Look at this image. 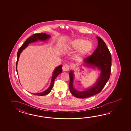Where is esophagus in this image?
<instances>
[{
	"mask_svg": "<svg viewBox=\"0 0 131 131\" xmlns=\"http://www.w3.org/2000/svg\"><path fill=\"white\" fill-rule=\"evenodd\" d=\"M62 69L64 71V72H67L69 70V65L67 64H64L63 67H62Z\"/></svg>",
	"mask_w": 131,
	"mask_h": 131,
	"instance_id": "34e87169",
	"label": "esophagus"
}]
</instances>
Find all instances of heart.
Returning a JSON list of instances; mask_svg holds the SVG:
<instances>
[{"mask_svg":"<svg viewBox=\"0 0 131 131\" xmlns=\"http://www.w3.org/2000/svg\"><path fill=\"white\" fill-rule=\"evenodd\" d=\"M70 47L73 50H79V55L84 57L91 52L93 48V45L92 42L89 41H86L85 39H77L71 42Z\"/></svg>","mask_w":131,"mask_h":131,"instance_id":"obj_1","label":"heart"}]
</instances>
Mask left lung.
I'll use <instances>...</instances> for the list:
<instances>
[{
  "instance_id": "1",
  "label": "left lung",
  "mask_w": 131,
  "mask_h": 131,
  "mask_svg": "<svg viewBox=\"0 0 131 131\" xmlns=\"http://www.w3.org/2000/svg\"><path fill=\"white\" fill-rule=\"evenodd\" d=\"M98 41L97 47L92 55L84 59L87 66L93 68L97 67L101 70V74L96 83L84 91H78L73 87V73L72 71L69 73V89L73 96L79 98L89 97L100 93L109 80L111 68V54L105 43L100 37L97 36Z\"/></svg>"
}]
</instances>
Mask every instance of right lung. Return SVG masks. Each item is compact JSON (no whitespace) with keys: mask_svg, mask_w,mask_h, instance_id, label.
<instances>
[{"mask_svg":"<svg viewBox=\"0 0 131 131\" xmlns=\"http://www.w3.org/2000/svg\"><path fill=\"white\" fill-rule=\"evenodd\" d=\"M50 35H47L45 33H39L35 34L32 36L29 37L28 38V39L26 40L25 42L23 43V45L20 48L19 50L17 52V62H16V71L17 72V66L19 58L20 57V54L21 52H22V50L24 49H25L27 47L29 43H30L33 42H36L38 40H40V41H45L46 39H48L50 37ZM62 72V65H60L59 67H56V68L54 70V72H53V74L51 78V83H50V86L49 88L47 90H46L45 91L40 93H37V94H32L33 95H40V96H43L45 95H47L49 93H50L51 91V90L53 88V85L54 83V81L56 79V77L58 75L61 73Z\"/></svg>","mask_w":131,"mask_h":131,"instance_id":"right-lung-1","label":"right lung"}]
</instances>
